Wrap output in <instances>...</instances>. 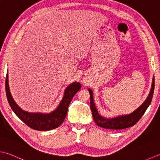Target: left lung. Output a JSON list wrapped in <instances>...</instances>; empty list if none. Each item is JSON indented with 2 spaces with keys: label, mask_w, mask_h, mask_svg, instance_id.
<instances>
[{
  "label": "left lung",
  "mask_w": 160,
  "mask_h": 160,
  "mask_svg": "<svg viewBox=\"0 0 160 160\" xmlns=\"http://www.w3.org/2000/svg\"><path fill=\"white\" fill-rule=\"evenodd\" d=\"M154 87L155 79L153 78L151 92H150L146 101L143 102V104L140 105L138 108L132 112V113L126 115L118 116V117L112 118L103 117L101 115L99 114L96 108L94 101H93L92 91L90 89H88L90 93V108L92 112L94 122L96 123L97 126L103 128H106V129L111 130H121L124 129V128L133 126L142 118L143 114L146 111L147 108H148V106L151 104L153 96V92H154Z\"/></svg>",
  "instance_id": "obj_1"
}]
</instances>
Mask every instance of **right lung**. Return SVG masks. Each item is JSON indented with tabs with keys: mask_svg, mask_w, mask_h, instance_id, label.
<instances>
[{
	"mask_svg": "<svg viewBox=\"0 0 160 160\" xmlns=\"http://www.w3.org/2000/svg\"><path fill=\"white\" fill-rule=\"evenodd\" d=\"M81 88L79 82H75L71 84L65 89L64 95L62 101L55 110L49 114L30 113L21 109L14 101L9 92L8 84V74L5 80V91L9 105L16 115L32 129L40 131H46L55 129L59 127L64 121L67 114L68 108L74 95Z\"/></svg>",
	"mask_w": 160,
	"mask_h": 160,
	"instance_id": "right-lung-1",
	"label": "right lung"
}]
</instances>
